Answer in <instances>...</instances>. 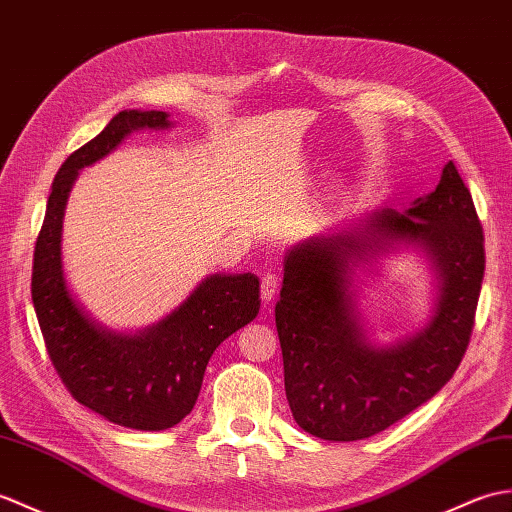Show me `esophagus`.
Returning <instances> with one entry per match:
<instances>
[{"label":"esophagus","instance_id":"esophagus-1","mask_svg":"<svg viewBox=\"0 0 512 512\" xmlns=\"http://www.w3.org/2000/svg\"><path fill=\"white\" fill-rule=\"evenodd\" d=\"M277 288H279V277L277 275L261 277V301H264V305H270L272 301H275Z\"/></svg>","mask_w":512,"mask_h":512}]
</instances>
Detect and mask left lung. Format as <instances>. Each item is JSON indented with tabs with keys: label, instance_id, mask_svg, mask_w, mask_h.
<instances>
[{
	"label": "left lung",
	"instance_id": "left-lung-1",
	"mask_svg": "<svg viewBox=\"0 0 512 512\" xmlns=\"http://www.w3.org/2000/svg\"><path fill=\"white\" fill-rule=\"evenodd\" d=\"M401 243L431 259L435 314L417 335L377 348L363 334L350 275ZM482 277V224L451 161L434 192L403 213L373 209L292 246L275 320L294 421L323 441H362L432 399L469 347Z\"/></svg>",
	"mask_w": 512,
	"mask_h": 512
}]
</instances>
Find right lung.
<instances>
[{
    "mask_svg": "<svg viewBox=\"0 0 512 512\" xmlns=\"http://www.w3.org/2000/svg\"><path fill=\"white\" fill-rule=\"evenodd\" d=\"M170 126L163 111H122L98 137L69 154L47 198L32 266L34 312L71 397L106 421L146 432L168 430L192 412L213 351L251 323L261 303L259 279L251 272L211 275L161 323L139 334H117L95 323L71 296L61 235L78 170L106 157L133 130Z\"/></svg>",
    "mask_w": 512,
    "mask_h": 512,
    "instance_id": "right-lung-1",
    "label": "right lung"
}]
</instances>
